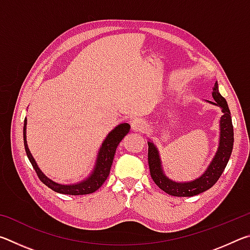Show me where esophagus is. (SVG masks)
<instances>
[{
	"label": "esophagus",
	"mask_w": 250,
	"mask_h": 250,
	"mask_svg": "<svg viewBox=\"0 0 250 250\" xmlns=\"http://www.w3.org/2000/svg\"><path fill=\"white\" fill-rule=\"evenodd\" d=\"M132 130L137 131V132H145L146 129V124L142 119H134L131 124Z\"/></svg>",
	"instance_id": "1"
}]
</instances>
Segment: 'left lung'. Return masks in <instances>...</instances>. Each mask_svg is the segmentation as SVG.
Wrapping results in <instances>:
<instances>
[{"label": "left lung", "mask_w": 250, "mask_h": 250, "mask_svg": "<svg viewBox=\"0 0 250 250\" xmlns=\"http://www.w3.org/2000/svg\"><path fill=\"white\" fill-rule=\"evenodd\" d=\"M213 97L215 99L214 104L219 105L223 109L224 115L221 119V141H219L218 151L215 158L211 161L209 167H207L204 174L200 179L188 183H177L168 180L163 174L162 167H161V161L159 158V152L152 142H149V150H147V162H149L150 174L154 183L159 188L172 196H194L197 194L207 191L221 177L222 173L225 170L230 158L232 146H234V128L230 117V111L228 108L227 101L219 94L218 84L215 83L213 88Z\"/></svg>", "instance_id": "left-lung-1"}]
</instances>
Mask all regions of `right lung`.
Listing matches in <instances>:
<instances>
[{
	"label": "right lung",
	"instance_id": "obj_1",
	"mask_svg": "<svg viewBox=\"0 0 250 250\" xmlns=\"http://www.w3.org/2000/svg\"><path fill=\"white\" fill-rule=\"evenodd\" d=\"M130 125L129 124H121L118 126H116L111 132L108 134V137L105 138L103 146L100 147L98 159H97V163L95 167V170L92 172V174L88 177L87 180L80 182L78 184L73 185H62L57 184L46 177L42 171L37 167L35 160L33 159V156L29 152L26 143V119L24 120V128H23V137H24V146L25 151H26L27 158L29 162L32 163V166L35 170L39 179L43 182V183L48 186L49 188H52L53 191L61 193V194H67V195H84V194H91L96 192L101 185L104 183V181L107 180L109 176L110 168L112 166V161L115 158L116 150L119 145L120 141L125 138V135L129 132Z\"/></svg>",
	"mask_w": 250,
	"mask_h": 250
}]
</instances>
